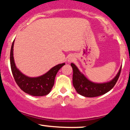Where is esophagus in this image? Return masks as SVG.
I'll use <instances>...</instances> for the list:
<instances>
[{
    "instance_id": "obj_1",
    "label": "esophagus",
    "mask_w": 130,
    "mask_h": 130,
    "mask_svg": "<svg viewBox=\"0 0 130 130\" xmlns=\"http://www.w3.org/2000/svg\"><path fill=\"white\" fill-rule=\"evenodd\" d=\"M74 60H75V57H74L73 56H70L68 58V61L69 62H73Z\"/></svg>"
}]
</instances>
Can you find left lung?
<instances>
[{
  "label": "left lung",
  "mask_w": 130,
  "mask_h": 130,
  "mask_svg": "<svg viewBox=\"0 0 130 130\" xmlns=\"http://www.w3.org/2000/svg\"><path fill=\"white\" fill-rule=\"evenodd\" d=\"M73 68V85L76 92L79 94L87 98H94L109 92L113 88L116 84L120 75L121 69L116 75V76L109 82L105 83H94L88 80V79L79 72L76 65L73 63H71Z\"/></svg>",
  "instance_id": "8db88e82"
}]
</instances>
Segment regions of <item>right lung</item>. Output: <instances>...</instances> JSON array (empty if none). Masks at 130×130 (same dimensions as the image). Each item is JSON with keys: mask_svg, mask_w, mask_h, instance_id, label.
Listing matches in <instances>:
<instances>
[{"mask_svg": "<svg viewBox=\"0 0 130 130\" xmlns=\"http://www.w3.org/2000/svg\"><path fill=\"white\" fill-rule=\"evenodd\" d=\"M13 42L10 51V66L15 82L20 88L26 93L33 96H43L49 93L54 85L57 73L65 63L58 64L51 68L48 72L36 78L25 76L17 69L13 59Z\"/></svg>", "mask_w": 130, "mask_h": 130, "instance_id": "obj_1", "label": "right lung"}]
</instances>
